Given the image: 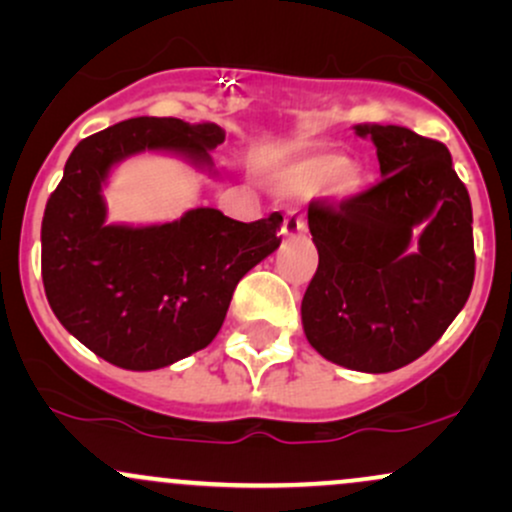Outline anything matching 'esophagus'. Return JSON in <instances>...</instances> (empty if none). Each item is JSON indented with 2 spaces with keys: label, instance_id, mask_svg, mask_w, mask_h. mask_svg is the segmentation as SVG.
I'll use <instances>...</instances> for the list:
<instances>
[{
  "label": "esophagus",
  "instance_id": "1",
  "mask_svg": "<svg viewBox=\"0 0 512 512\" xmlns=\"http://www.w3.org/2000/svg\"><path fill=\"white\" fill-rule=\"evenodd\" d=\"M301 233H305V216L298 214V211L293 209L286 214V219H284V236L296 238V236H301Z\"/></svg>",
  "mask_w": 512,
  "mask_h": 512
}]
</instances>
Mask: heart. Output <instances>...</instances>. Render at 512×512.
<instances>
[{"instance_id":"heart-1","label":"heart","mask_w":512,"mask_h":512,"mask_svg":"<svg viewBox=\"0 0 512 512\" xmlns=\"http://www.w3.org/2000/svg\"><path fill=\"white\" fill-rule=\"evenodd\" d=\"M327 185L337 197L351 199L363 190L366 178L356 163H349L342 154H332V151L296 158L274 173V187L281 195L289 197L315 195Z\"/></svg>"}]
</instances>
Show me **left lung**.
Here are the masks:
<instances>
[{"label": "left lung", "instance_id": "8db88e82", "mask_svg": "<svg viewBox=\"0 0 512 512\" xmlns=\"http://www.w3.org/2000/svg\"><path fill=\"white\" fill-rule=\"evenodd\" d=\"M378 149L380 182L339 207L313 202L320 255L301 303L320 356L390 373L424 356L474 284L472 202L448 146L397 125H356Z\"/></svg>", "mask_w": 512, "mask_h": 512}]
</instances>
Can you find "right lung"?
Segmentation results:
<instances>
[{"label":"right lung","mask_w":512,"mask_h":512,"mask_svg":"<svg viewBox=\"0 0 512 512\" xmlns=\"http://www.w3.org/2000/svg\"><path fill=\"white\" fill-rule=\"evenodd\" d=\"M214 122L132 117L76 144L45 207L43 284L52 313L86 349L125 370L166 368L211 344L238 281L279 248L281 214L243 223L197 207L178 221L108 223L117 163L154 151L214 173Z\"/></svg>","instance_id":"right-lung-1"}]
</instances>
